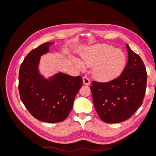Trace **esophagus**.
<instances>
[{
    "label": "esophagus",
    "instance_id": "34e87169",
    "mask_svg": "<svg viewBox=\"0 0 156 156\" xmlns=\"http://www.w3.org/2000/svg\"><path fill=\"white\" fill-rule=\"evenodd\" d=\"M83 84H84V85H87V86L90 85V81L88 77L84 76L83 78Z\"/></svg>",
    "mask_w": 156,
    "mask_h": 156
}]
</instances>
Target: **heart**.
Returning a JSON list of instances; mask_svg holds the SVG:
<instances>
[{"mask_svg":"<svg viewBox=\"0 0 156 156\" xmlns=\"http://www.w3.org/2000/svg\"><path fill=\"white\" fill-rule=\"evenodd\" d=\"M84 64H96L94 69L95 76L100 80H110L116 77L125 67L126 56L123 51L115 49L109 45H96L88 48L82 55ZM83 62H77L81 68L85 67Z\"/></svg>","mask_w":156,"mask_h":156,"instance_id":"b5f03b06","label":"heart"}]
</instances>
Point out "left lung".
Masks as SVG:
<instances>
[{"instance_id": "obj_1", "label": "left lung", "mask_w": 156, "mask_h": 156, "mask_svg": "<svg viewBox=\"0 0 156 156\" xmlns=\"http://www.w3.org/2000/svg\"><path fill=\"white\" fill-rule=\"evenodd\" d=\"M128 60L119 77L105 83L92 81L90 90L101 120L119 123L133 115L143 104L147 73L140 56L126 45Z\"/></svg>"}]
</instances>
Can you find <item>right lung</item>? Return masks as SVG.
Returning <instances> with one entry per match:
<instances>
[{"label": "right lung", "instance_id": "obj_1", "mask_svg": "<svg viewBox=\"0 0 156 156\" xmlns=\"http://www.w3.org/2000/svg\"><path fill=\"white\" fill-rule=\"evenodd\" d=\"M51 44L46 42L27 55L20 66L18 88L23 103L35 119L57 123L66 119L72 109L83 78L60 73L47 80L40 75V56L49 51Z\"/></svg>", "mask_w": 156, "mask_h": 156}]
</instances>
